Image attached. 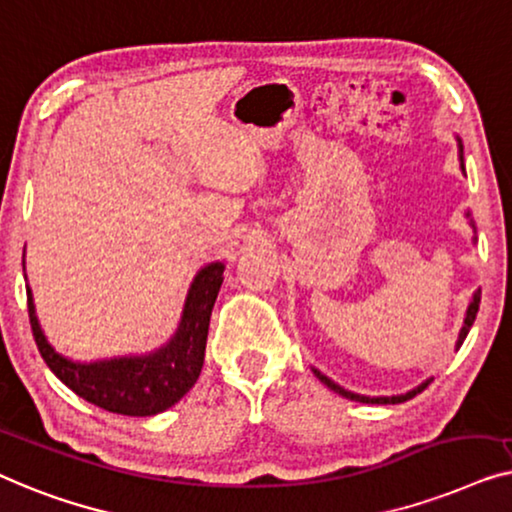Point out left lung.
Wrapping results in <instances>:
<instances>
[{
  "label": "left lung",
  "instance_id": "left-lung-1",
  "mask_svg": "<svg viewBox=\"0 0 512 512\" xmlns=\"http://www.w3.org/2000/svg\"><path fill=\"white\" fill-rule=\"evenodd\" d=\"M457 148H459V167H462V174L466 176L464 146H462V139H459V136H457ZM464 215H466V218H469L471 227H473V232H475V222H473V218H471V211H466ZM475 241H478V236H473V243H475ZM478 308H480V287H478V290L473 292V297H471V301H469V306H466V313H464V325H462V329H459V336H457V343H455L457 348H459V345L464 343L466 334H469V329H471V325H473L475 315H478ZM313 373H315V376H318L320 383H325V385L329 387L331 392L341 394V397L350 399V401H359V403H403V401L413 399L415 394H420V392L424 390V387H427V385L431 383V378H427V380H424V383H420L417 387H413V390H408V392H403V394H392V397H366V394H357V392L345 390V387H341L338 383H334V380H331L329 376H325V373L318 371V369H313Z\"/></svg>",
  "mask_w": 512,
  "mask_h": 512
}]
</instances>
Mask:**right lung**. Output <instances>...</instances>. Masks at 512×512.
I'll list each match as a JSON object with an SVG mask.
<instances>
[{
  "label": "right lung",
  "mask_w": 512,
  "mask_h": 512,
  "mask_svg": "<svg viewBox=\"0 0 512 512\" xmlns=\"http://www.w3.org/2000/svg\"><path fill=\"white\" fill-rule=\"evenodd\" d=\"M222 273H225L222 262L201 266L187 290L178 327L160 348L146 355H120L95 359V362H76L50 345L39 325L32 290L27 285V311H30L34 341L48 369L81 399L118 415H157L181 401L197 383L204 366L208 322L225 280Z\"/></svg>",
  "instance_id": "obj_1"
}]
</instances>
